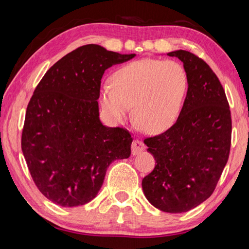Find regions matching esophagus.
Listing matches in <instances>:
<instances>
[{"label":"esophagus","mask_w":249,"mask_h":249,"mask_svg":"<svg viewBox=\"0 0 249 249\" xmlns=\"http://www.w3.org/2000/svg\"><path fill=\"white\" fill-rule=\"evenodd\" d=\"M146 148L144 142L140 140H134L133 144H132V154L133 155H137L140 154L141 151H142Z\"/></svg>","instance_id":"1"}]
</instances>
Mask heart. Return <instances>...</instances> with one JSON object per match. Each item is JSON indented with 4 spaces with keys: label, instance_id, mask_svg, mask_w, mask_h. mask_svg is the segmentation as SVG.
<instances>
[{
    "label": "heart",
    "instance_id": "1",
    "mask_svg": "<svg viewBox=\"0 0 249 249\" xmlns=\"http://www.w3.org/2000/svg\"><path fill=\"white\" fill-rule=\"evenodd\" d=\"M188 89V74L174 60L141 59L117 69L112 83L101 88V105L114 122L132 113L149 133H161L175 124Z\"/></svg>",
    "mask_w": 249,
    "mask_h": 249
}]
</instances>
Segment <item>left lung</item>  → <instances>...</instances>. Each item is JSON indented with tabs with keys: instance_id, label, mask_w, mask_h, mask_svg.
Segmentation results:
<instances>
[{
	"instance_id": "obj_1",
	"label": "left lung",
	"mask_w": 249,
	"mask_h": 249,
	"mask_svg": "<svg viewBox=\"0 0 249 249\" xmlns=\"http://www.w3.org/2000/svg\"><path fill=\"white\" fill-rule=\"evenodd\" d=\"M168 56L183 62L188 92L176 123L144 140L157 165L142 187L155 208L182 213L215 190L230 156L231 117L220 80L203 59L187 50Z\"/></svg>"
}]
</instances>
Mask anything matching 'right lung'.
<instances>
[{"instance_id": "1", "label": "right lung", "mask_w": 249, "mask_h": 249, "mask_svg": "<svg viewBox=\"0 0 249 249\" xmlns=\"http://www.w3.org/2000/svg\"><path fill=\"white\" fill-rule=\"evenodd\" d=\"M134 57L81 46L49 68L34 91L22 150L36 187L53 203L72 208L90 202L107 167L130 156L129 132L101 123L98 99L104 71Z\"/></svg>"}]
</instances>
